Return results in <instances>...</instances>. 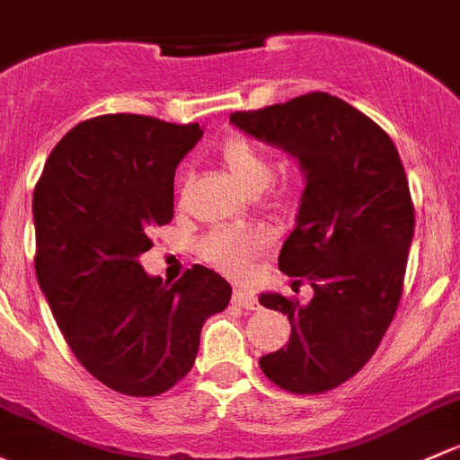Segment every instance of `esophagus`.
<instances>
[{"instance_id": "esophagus-1", "label": "esophagus", "mask_w": 460, "mask_h": 460, "mask_svg": "<svg viewBox=\"0 0 460 460\" xmlns=\"http://www.w3.org/2000/svg\"><path fill=\"white\" fill-rule=\"evenodd\" d=\"M234 302L238 304V306L246 308V311H258V308H260L258 297H255V295L251 293V291H246V288H235V291H234Z\"/></svg>"}]
</instances>
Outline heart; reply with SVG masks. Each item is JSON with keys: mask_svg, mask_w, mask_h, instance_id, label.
<instances>
[{"mask_svg": "<svg viewBox=\"0 0 460 460\" xmlns=\"http://www.w3.org/2000/svg\"><path fill=\"white\" fill-rule=\"evenodd\" d=\"M220 161L226 172H229V176L235 181V185L246 193H258L260 190H264L275 172L269 154L243 137L226 138L220 149ZM291 181L288 178H278V181H273V187H270V200L275 205H284L288 196H291ZM269 244V234L262 229L217 226V229H211L209 234L202 235L200 243H198V255L207 264L222 270V273L240 278V275L253 270L255 262L262 258Z\"/></svg>", "mask_w": 460, "mask_h": 460, "instance_id": "b5f03b06", "label": "heart"}]
</instances>
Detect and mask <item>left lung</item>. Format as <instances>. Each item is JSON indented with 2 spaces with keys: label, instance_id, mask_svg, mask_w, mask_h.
<instances>
[{
  "label": "left lung",
  "instance_id": "1",
  "mask_svg": "<svg viewBox=\"0 0 460 460\" xmlns=\"http://www.w3.org/2000/svg\"><path fill=\"white\" fill-rule=\"evenodd\" d=\"M231 123L287 149L306 173L297 225L279 270L315 291L260 295L284 313L291 340L260 359L267 379L293 394H322L368 364L403 293L414 205L393 138L346 101L308 92L287 103L234 112Z\"/></svg>",
  "mask_w": 460,
  "mask_h": 460
}]
</instances>
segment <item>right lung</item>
I'll list each match as a JSON object with an SVG mask.
<instances>
[{
  "label": "right lung",
  "instance_id": "add662e5",
  "mask_svg": "<svg viewBox=\"0 0 460 460\" xmlns=\"http://www.w3.org/2000/svg\"><path fill=\"white\" fill-rule=\"evenodd\" d=\"M198 123L103 114L75 125L48 156L32 196L35 270L79 364L128 396H156L196 361L207 317L231 287L193 264L173 284L138 255L173 217V173L200 141Z\"/></svg>",
  "mask_w": 460,
  "mask_h": 460
}]
</instances>
